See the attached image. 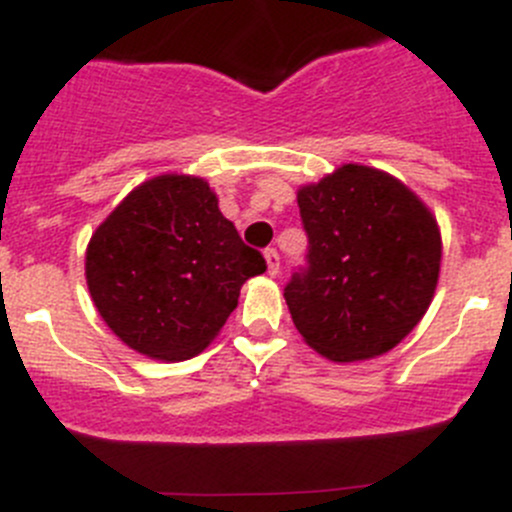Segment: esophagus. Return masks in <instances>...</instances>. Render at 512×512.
I'll return each mask as SVG.
<instances>
[{
    "label": "esophagus",
    "instance_id": "1",
    "mask_svg": "<svg viewBox=\"0 0 512 512\" xmlns=\"http://www.w3.org/2000/svg\"><path fill=\"white\" fill-rule=\"evenodd\" d=\"M263 258H266L268 276H276V273H278V254H276V249H266V251H263Z\"/></svg>",
    "mask_w": 512,
    "mask_h": 512
}]
</instances>
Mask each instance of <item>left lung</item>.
<instances>
[{
	"mask_svg": "<svg viewBox=\"0 0 512 512\" xmlns=\"http://www.w3.org/2000/svg\"><path fill=\"white\" fill-rule=\"evenodd\" d=\"M308 268L286 286L303 341L353 363L396 348L426 316L443 241L430 209L396 176L343 164L296 194Z\"/></svg>",
	"mask_w": 512,
	"mask_h": 512,
	"instance_id": "left-lung-1",
	"label": "left lung"
}]
</instances>
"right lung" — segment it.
<instances>
[{
	"label": "right lung",
	"instance_id": "obj_1",
	"mask_svg": "<svg viewBox=\"0 0 512 512\" xmlns=\"http://www.w3.org/2000/svg\"><path fill=\"white\" fill-rule=\"evenodd\" d=\"M266 271L219 211L209 181L161 174L124 196L86 246V286L106 326L156 361L204 351Z\"/></svg>",
	"mask_w": 512,
	"mask_h": 512
}]
</instances>
